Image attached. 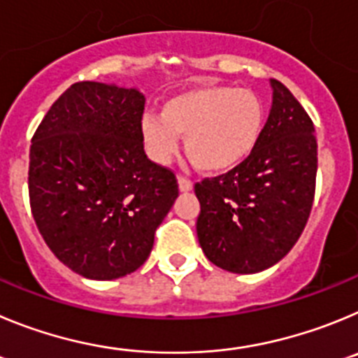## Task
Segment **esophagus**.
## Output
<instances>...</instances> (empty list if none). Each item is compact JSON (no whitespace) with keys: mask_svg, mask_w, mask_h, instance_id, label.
I'll list each match as a JSON object with an SVG mask.
<instances>
[{"mask_svg":"<svg viewBox=\"0 0 358 358\" xmlns=\"http://www.w3.org/2000/svg\"><path fill=\"white\" fill-rule=\"evenodd\" d=\"M178 189L182 192L192 191V182H191V180L183 178V176H178Z\"/></svg>","mask_w":358,"mask_h":358,"instance_id":"esophagus-1","label":"esophagus"}]
</instances>
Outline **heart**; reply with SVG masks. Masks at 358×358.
Wrapping results in <instances>:
<instances>
[{
	"label": "heart",
	"instance_id": "heart-1",
	"mask_svg": "<svg viewBox=\"0 0 358 358\" xmlns=\"http://www.w3.org/2000/svg\"><path fill=\"white\" fill-rule=\"evenodd\" d=\"M266 108L259 96L230 85H203L167 99L160 115H144L141 139L151 160L166 164L183 150L203 173H227L246 162L262 139Z\"/></svg>",
	"mask_w": 358,
	"mask_h": 358
}]
</instances>
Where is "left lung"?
Wrapping results in <instances>:
<instances>
[{
    "mask_svg": "<svg viewBox=\"0 0 358 358\" xmlns=\"http://www.w3.org/2000/svg\"><path fill=\"white\" fill-rule=\"evenodd\" d=\"M253 155L227 175L194 185L198 241L221 269L251 275L287 255L310 215L317 173L314 123L278 80Z\"/></svg>",
    "mask_w": 358,
    "mask_h": 358,
    "instance_id": "8db88e82",
    "label": "left lung"
}]
</instances>
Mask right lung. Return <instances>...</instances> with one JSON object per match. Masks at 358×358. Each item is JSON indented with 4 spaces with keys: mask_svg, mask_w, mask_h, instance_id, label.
Segmentation results:
<instances>
[{
    "mask_svg": "<svg viewBox=\"0 0 358 358\" xmlns=\"http://www.w3.org/2000/svg\"><path fill=\"white\" fill-rule=\"evenodd\" d=\"M144 101L139 89L73 83L31 139L35 224L55 257L85 278L139 269L178 198L175 173L144 153Z\"/></svg>",
    "mask_w": 358,
    "mask_h": 358,
    "instance_id": "right-lung-1",
    "label": "right lung"
}]
</instances>
